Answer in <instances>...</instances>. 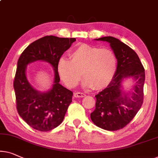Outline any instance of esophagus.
Wrapping results in <instances>:
<instances>
[{
	"mask_svg": "<svg viewBox=\"0 0 158 158\" xmlns=\"http://www.w3.org/2000/svg\"><path fill=\"white\" fill-rule=\"evenodd\" d=\"M74 97H77V98H83V97H85L86 94L84 93H81V92H76V93H74Z\"/></svg>",
	"mask_w": 158,
	"mask_h": 158,
	"instance_id": "esophagus-1",
	"label": "esophagus"
}]
</instances>
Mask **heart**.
I'll use <instances>...</instances> for the list:
<instances>
[{
    "instance_id": "obj_1",
    "label": "heart",
    "mask_w": 158,
    "mask_h": 158,
    "mask_svg": "<svg viewBox=\"0 0 158 158\" xmlns=\"http://www.w3.org/2000/svg\"><path fill=\"white\" fill-rule=\"evenodd\" d=\"M69 57L70 60L64 56L59 59L56 69L61 79L71 88L77 85L82 74L84 86L103 89L109 85L116 71V54L109 48L82 43L72 49Z\"/></svg>"
}]
</instances>
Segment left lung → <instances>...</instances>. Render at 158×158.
<instances>
[{
	"label": "left lung",
	"instance_id": "1",
	"mask_svg": "<svg viewBox=\"0 0 158 158\" xmlns=\"http://www.w3.org/2000/svg\"><path fill=\"white\" fill-rule=\"evenodd\" d=\"M96 40L109 42L118 63L111 81L95 96L96 109L91 114V119L101 128L117 131L130 123L143 104L145 69L135 52L118 39L109 36ZM131 77L136 84L133 92L125 93L121 89L122 82Z\"/></svg>",
	"mask_w": 158,
	"mask_h": 158
}]
</instances>
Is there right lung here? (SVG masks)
Masks as SVG:
<instances>
[{
	"mask_svg": "<svg viewBox=\"0 0 158 158\" xmlns=\"http://www.w3.org/2000/svg\"><path fill=\"white\" fill-rule=\"evenodd\" d=\"M75 38L45 36L28 45L18 61L13 87L16 107L20 116L32 128L42 132L52 130L64 120L72 101V91L61 85L56 64L58 60ZM45 60L54 68L55 79L53 88L47 93H40L27 81V65L35 60Z\"/></svg>",
	"mask_w": 158,
	"mask_h": 158,
	"instance_id": "obj_1",
	"label": "right lung"
}]
</instances>
